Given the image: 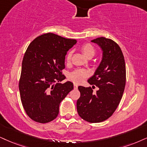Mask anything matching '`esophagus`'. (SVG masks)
Wrapping results in <instances>:
<instances>
[{
    "label": "esophagus",
    "mask_w": 147,
    "mask_h": 147,
    "mask_svg": "<svg viewBox=\"0 0 147 147\" xmlns=\"http://www.w3.org/2000/svg\"><path fill=\"white\" fill-rule=\"evenodd\" d=\"M74 89H77L78 85L76 84H74Z\"/></svg>",
    "instance_id": "34e87169"
}]
</instances>
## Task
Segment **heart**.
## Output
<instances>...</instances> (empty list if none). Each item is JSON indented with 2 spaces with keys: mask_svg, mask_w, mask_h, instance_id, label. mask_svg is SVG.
I'll return each instance as SVG.
<instances>
[{
  "mask_svg": "<svg viewBox=\"0 0 147 147\" xmlns=\"http://www.w3.org/2000/svg\"><path fill=\"white\" fill-rule=\"evenodd\" d=\"M81 51L83 53V54L86 57L87 59H91L94 57L95 54V47L93 46L90 43H86L82 46L81 47ZM71 52H69L67 54L66 57L67 62L68 63H70L71 59ZM88 76V73L86 70L85 69H76L74 71H72L69 75V78L72 82L77 83H81L84 80L87 78Z\"/></svg>",
  "mask_w": 147,
  "mask_h": 147,
  "instance_id": "obj_1",
  "label": "heart"
}]
</instances>
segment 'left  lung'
<instances>
[{
  "label": "left lung",
  "mask_w": 147,
  "mask_h": 147,
  "mask_svg": "<svg viewBox=\"0 0 147 147\" xmlns=\"http://www.w3.org/2000/svg\"><path fill=\"white\" fill-rule=\"evenodd\" d=\"M102 50V61L95 73L88 79L90 84L98 87L78 86L80 97L77 101L80 117L89 123H100L115 112L123 94L126 81L124 56L115 41L101 37L93 39Z\"/></svg>",
  "instance_id": "1"
}]
</instances>
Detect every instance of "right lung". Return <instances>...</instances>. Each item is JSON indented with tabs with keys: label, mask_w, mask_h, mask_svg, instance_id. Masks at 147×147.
<instances>
[{
	"label": "right lung",
	"mask_w": 147,
	"mask_h": 147,
	"mask_svg": "<svg viewBox=\"0 0 147 147\" xmlns=\"http://www.w3.org/2000/svg\"><path fill=\"white\" fill-rule=\"evenodd\" d=\"M51 32L35 38L25 52L19 80L20 99L32 121L47 123L57 117L59 105L71 90L73 83H57L65 78L67 52L76 43Z\"/></svg>",
	"instance_id": "right-lung-1"
}]
</instances>
